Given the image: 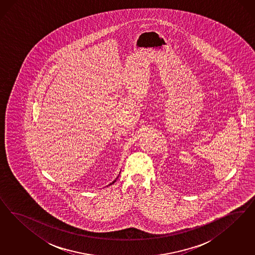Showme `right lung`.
Wrapping results in <instances>:
<instances>
[{
  "label": "right lung",
  "mask_w": 255,
  "mask_h": 255,
  "mask_svg": "<svg viewBox=\"0 0 255 255\" xmlns=\"http://www.w3.org/2000/svg\"><path fill=\"white\" fill-rule=\"evenodd\" d=\"M119 176H120V175H119ZM119 176H118V177H117V178H116V179H115V180H114V181H113V182H111V183H110V184H109V185H112V184H113V183H115V182H116L117 178H119Z\"/></svg>",
  "instance_id": "right-lung-1"
}]
</instances>
